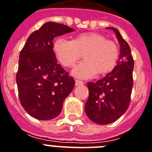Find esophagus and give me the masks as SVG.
Wrapping results in <instances>:
<instances>
[{
  "label": "esophagus",
  "mask_w": 152,
  "mask_h": 152,
  "mask_svg": "<svg viewBox=\"0 0 152 152\" xmlns=\"http://www.w3.org/2000/svg\"><path fill=\"white\" fill-rule=\"evenodd\" d=\"M84 85L83 81H79V80H76V81H75V85H76V86H79V85Z\"/></svg>",
  "instance_id": "obj_1"
}]
</instances>
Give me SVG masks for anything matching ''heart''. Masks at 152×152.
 <instances>
[{
    "instance_id": "1",
    "label": "heart",
    "mask_w": 152,
    "mask_h": 152,
    "mask_svg": "<svg viewBox=\"0 0 152 152\" xmlns=\"http://www.w3.org/2000/svg\"><path fill=\"white\" fill-rule=\"evenodd\" d=\"M53 52L60 64L67 68L74 67L84 53L85 61L72 72L75 77L81 79L91 78L97 73H110L120 57L118 46L98 33L80 34L73 40L58 38L53 44Z\"/></svg>"
}]
</instances>
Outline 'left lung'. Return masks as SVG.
I'll return each mask as SVG.
<instances>
[{"mask_svg":"<svg viewBox=\"0 0 152 152\" xmlns=\"http://www.w3.org/2000/svg\"><path fill=\"white\" fill-rule=\"evenodd\" d=\"M116 34L120 46V55L117 64L106 77L96 82H88L89 96L85 103L88 117L98 124L115 122L128 109L134 80V62L130 46L120 32L108 27Z\"/></svg>","mask_w":152,"mask_h":152,"instance_id":"1","label":"left lung"}]
</instances>
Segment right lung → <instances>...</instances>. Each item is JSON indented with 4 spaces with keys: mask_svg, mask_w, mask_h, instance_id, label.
I'll return each instance as SVG.
<instances>
[{
    "mask_svg": "<svg viewBox=\"0 0 152 152\" xmlns=\"http://www.w3.org/2000/svg\"><path fill=\"white\" fill-rule=\"evenodd\" d=\"M73 28L49 22L34 31L19 54L16 74L18 97L22 107L38 120L60 115L63 102L75 86V80L56 62L53 40Z\"/></svg>",
    "mask_w": 152,
    "mask_h": 152,
    "instance_id": "add662e5",
    "label": "right lung"
}]
</instances>
